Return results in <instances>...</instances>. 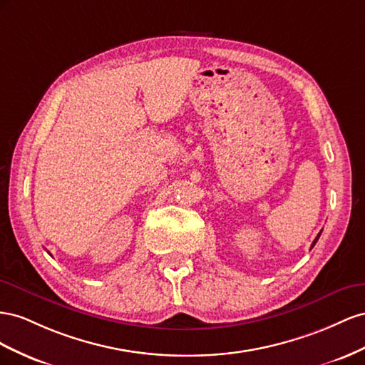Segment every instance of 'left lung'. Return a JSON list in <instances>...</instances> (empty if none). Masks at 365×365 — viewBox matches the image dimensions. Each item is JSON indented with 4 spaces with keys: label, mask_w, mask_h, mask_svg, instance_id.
Instances as JSON below:
<instances>
[{
    "label": "left lung",
    "mask_w": 365,
    "mask_h": 365,
    "mask_svg": "<svg viewBox=\"0 0 365 365\" xmlns=\"http://www.w3.org/2000/svg\"><path fill=\"white\" fill-rule=\"evenodd\" d=\"M321 232H322V231H321ZM321 232H319V234H318V235H317V238H315V240H314V243H312V247H314V246H315V243H317V242H318V238H319V235H321Z\"/></svg>",
    "instance_id": "8db88e82"
}]
</instances>
